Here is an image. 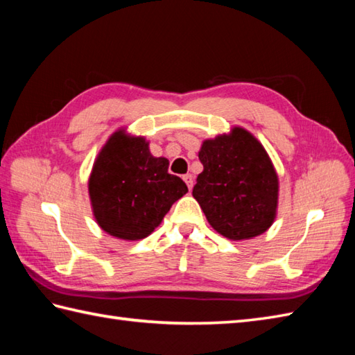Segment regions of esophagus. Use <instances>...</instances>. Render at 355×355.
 Returning <instances> with one entry per match:
<instances>
[{
	"instance_id": "1",
	"label": "esophagus",
	"mask_w": 355,
	"mask_h": 355,
	"mask_svg": "<svg viewBox=\"0 0 355 355\" xmlns=\"http://www.w3.org/2000/svg\"><path fill=\"white\" fill-rule=\"evenodd\" d=\"M183 180H184V183L187 184V187H189V189H192V186H193L192 173H186V175H183Z\"/></svg>"
}]
</instances>
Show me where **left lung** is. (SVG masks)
Masks as SVG:
<instances>
[{
    "label": "left lung",
    "instance_id": "1",
    "mask_svg": "<svg viewBox=\"0 0 355 355\" xmlns=\"http://www.w3.org/2000/svg\"><path fill=\"white\" fill-rule=\"evenodd\" d=\"M202 172L192 195L209 224L241 241L266 232L276 218L279 182L268 154L244 128L205 140L198 153Z\"/></svg>",
    "mask_w": 355,
    "mask_h": 355
}]
</instances>
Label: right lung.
<instances>
[{
  "label": "right lung",
  "instance_id": "add662e5",
  "mask_svg": "<svg viewBox=\"0 0 355 355\" xmlns=\"http://www.w3.org/2000/svg\"><path fill=\"white\" fill-rule=\"evenodd\" d=\"M168 166V158L149 153L143 137H131L125 130L112 134L88 180L93 214L102 230L126 241L150 235L187 192L186 183L169 173Z\"/></svg>",
  "mask_w": 355,
  "mask_h": 355
}]
</instances>
